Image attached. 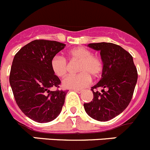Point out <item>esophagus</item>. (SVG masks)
Instances as JSON below:
<instances>
[{
  "instance_id": "esophagus-1",
  "label": "esophagus",
  "mask_w": 150,
  "mask_h": 150,
  "mask_svg": "<svg viewBox=\"0 0 150 150\" xmlns=\"http://www.w3.org/2000/svg\"><path fill=\"white\" fill-rule=\"evenodd\" d=\"M74 91L76 92L77 93H81L82 92V90H80V89H74Z\"/></svg>"
}]
</instances>
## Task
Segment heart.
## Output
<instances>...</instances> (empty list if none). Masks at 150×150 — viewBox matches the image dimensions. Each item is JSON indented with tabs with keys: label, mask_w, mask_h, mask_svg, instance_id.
Returning <instances> with one entry per match:
<instances>
[{
	"label": "heart",
	"mask_w": 150,
	"mask_h": 150,
	"mask_svg": "<svg viewBox=\"0 0 150 150\" xmlns=\"http://www.w3.org/2000/svg\"><path fill=\"white\" fill-rule=\"evenodd\" d=\"M71 60L79 62L76 75H69L63 79L65 88L81 89L90 84L91 77H97L103 71V63L98 56L93 55L92 51L84 47H76L68 52ZM52 71L57 76H65L68 71V63L66 59L60 56H54L51 61Z\"/></svg>",
	"instance_id": "obj_1"
}]
</instances>
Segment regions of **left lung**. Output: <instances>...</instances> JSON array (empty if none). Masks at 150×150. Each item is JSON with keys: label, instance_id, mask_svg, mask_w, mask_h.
Listing matches in <instances>:
<instances>
[{"label": "left lung", "instance_id": "8db88e82", "mask_svg": "<svg viewBox=\"0 0 150 150\" xmlns=\"http://www.w3.org/2000/svg\"><path fill=\"white\" fill-rule=\"evenodd\" d=\"M88 47L100 52L103 68L100 80L91 87L93 101L84 103V108L90 117L105 122L122 113L130 103L137 82V69L131 54L120 46L100 42ZM99 87L103 88L101 93L95 90Z\"/></svg>", "mask_w": 150, "mask_h": 150}]
</instances>
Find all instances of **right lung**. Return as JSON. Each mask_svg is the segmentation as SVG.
I'll return each instance as SVG.
<instances>
[{
	"mask_svg": "<svg viewBox=\"0 0 150 150\" xmlns=\"http://www.w3.org/2000/svg\"><path fill=\"white\" fill-rule=\"evenodd\" d=\"M66 44L56 41L34 40L15 54L9 82L19 108L27 117L40 123L54 120L62 110L67 90L50 88L60 84L52 71V59Z\"/></svg>",
	"mask_w": 150,
	"mask_h": 150,
	"instance_id": "right-lung-1",
	"label": "right lung"
}]
</instances>
